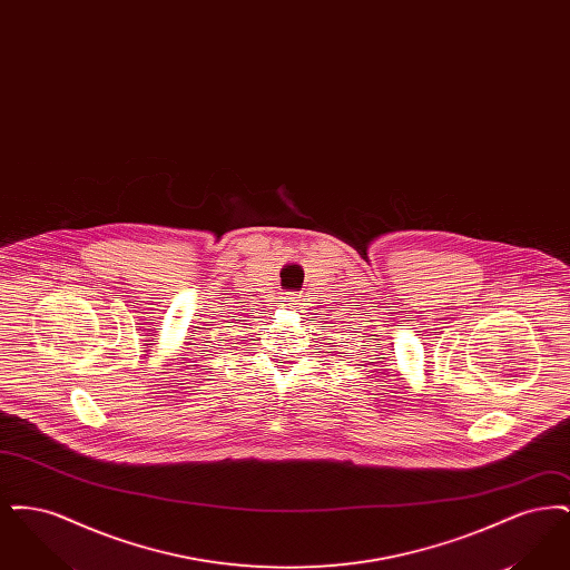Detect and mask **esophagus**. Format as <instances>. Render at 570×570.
Returning <instances> with one entry per match:
<instances>
[{"instance_id": "1", "label": "esophagus", "mask_w": 570, "mask_h": 570, "mask_svg": "<svg viewBox=\"0 0 570 570\" xmlns=\"http://www.w3.org/2000/svg\"><path fill=\"white\" fill-rule=\"evenodd\" d=\"M288 301H291L293 307H298V305H301V295H295V297H291Z\"/></svg>"}]
</instances>
